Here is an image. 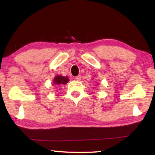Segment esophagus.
<instances>
[{"mask_svg":"<svg viewBox=\"0 0 155 155\" xmlns=\"http://www.w3.org/2000/svg\"><path fill=\"white\" fill-rule=\"evenodd\" d=\"M75 80H77V81H80V80H81V76H80V75H78L77 77H75Z\"/></svg>","mask_w":155,"mask_h":155,"instance_id":"34e87169","label":"esophagus"}]
</instances>
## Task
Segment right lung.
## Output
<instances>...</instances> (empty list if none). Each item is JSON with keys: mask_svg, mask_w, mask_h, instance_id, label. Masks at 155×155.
Instances as JSON below:
<instances>
[{"mask_svg": "<svg viewBox=\"0 0 155 155\" xmlns=\"http://www.w3.org/2000/svg\"><path fill=\"white\" fill-rule=\"evenodd\" d=\"M69 81V79L68 77H65V76L62 75H56L55 76L53 80L54 84L55 85H62V84H66Z\"/></svg>", "mask_w": 155, "mask_h": 155, "instance_id": "right-lung-1", "label": "right lung"}]
</instances>
